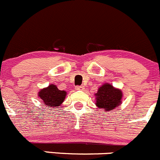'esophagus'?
I'll list each match as a JSON object with an SVG mask.
<instances>
[{"label": "esophagus", "instance_id": "obj_1", "mask_svg": "<svg viewBox=\"0 0 160 160\" xmlns=\"http://www.w3.org/2000/svg\"><path fill=\"white\" fill-rule=\"evenodd\" d=\"M75 89L77 90H84L85 89V86L84 85H80V86H76Z\"/></svg>", "mask_w": 160, "mask_h": 160}]
</instances>
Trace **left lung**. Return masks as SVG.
Masks as SVG:
<instances>
[{"instance_id":"1","label":"left lung","mask_w":160,"mask_h":160,"mask_svg":"<svg viewBox=\"0 0 160 160\" xmlns=\"http://www.w3.org/2000/svg\"><path fill=\"white\" fill-rule=\"evenodd\" d=\"M96 96V105L104 111H111L121 103L122 92L110 84L105 83L99 87Z\"/></svg>"}]
</instances>
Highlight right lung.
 Returning a JSON list of instances; mask_svg holds the SVG:
<instances>
[{
    "label": "right lung",
    "mask_w": 160,
    "mask_h": 160,
    "mask_svg": "<svg viewBox=\"0 0 160 160\" xmlns=\"http://www.w3.org/2000/svg\"><path fill=\"white\" fill-rule=\"evenodd\" d=\"M66 92L58 89L57 85H49L47 88H42L38 92V96L40 98L44 105L49 108H55L61 106L66 97Z\"/></svg>",
    "instance_id": "add662e5"
}]
</instances>
